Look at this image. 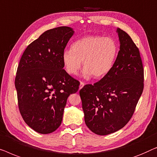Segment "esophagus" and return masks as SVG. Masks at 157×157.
<instances>
[{
  "label": "esophagus",
  "instance_id": "esophagus-1",
  "mask_svg": "<svg viewBox=\"0 0 157 157\" xmlns=\"http://www.w3.org/2000/svg\"><path fill=\"white\" fill-rule=\"evenodd\" d=\"M84 85H85V82H80V85H79V89H82L84 87Z\"/></svg>",
  "mask_w": 157,
  "mask_h": 157
}]
</instances>
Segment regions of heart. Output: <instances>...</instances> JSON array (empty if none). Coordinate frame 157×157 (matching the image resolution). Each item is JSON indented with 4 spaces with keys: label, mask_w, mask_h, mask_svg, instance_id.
Here are the masks:
<instances>
[{
    "label": "heart",
    "mask_w": 157,
    "mask_h": 157,
    "mask_svg": "<svg viewBox=\"0 0 157 157\" xmlns=\"http://www.w3.org/2000/svg\"><path fill=\"white\" fill-rule=\"evenodd\" d=\"M118 50V44L112 37L99 35H87L75 41L71 50L63 52L62 58L68 74H77L82 62L85 68L83 76L89 78L92 75L94 78L99 79L112 70Z\"/></svg>",
    "instance_id": "b5f03b06"
}]
</instances>
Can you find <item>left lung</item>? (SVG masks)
<instances>
[{
	"label": "left lung",
	"instance_id": "1",
	"mask_svg": "<svg viewBox=\"0 0 157 157\" xmlns=\"http://www.w3.org/2000/svg\"><path fill=\"white\" fill-rule=\"evenodd\" d=\"M120 50L109 73L79 90L85 122L98 135L114 133L132 118L144 90L140 50L127 33L117 30Z\"/></svg>",
	"mask_w": 157,
	"mask_h": 157
}]
</instances>
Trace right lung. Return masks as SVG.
I'll use <instances>...</instances> for the list:
<instances>
[{
    "label": "right lung",
    "instance_id": "1",
    "mask_svg": "<svg viewBox=\"0 0 157 157\" xmlns=\"http://www.w3.org/2000/svg\"><path fill=\"white\" fill-rule=\"evenodd\" d=\"M74 31L62 26L44 32L26 48L17 66L15 86L22 117L40 134L61 124L67 98L79 82L63 69V53Z\"/></svg>",
    "mask_w": 157,
    "mask_h": 157
}]
</instances>
